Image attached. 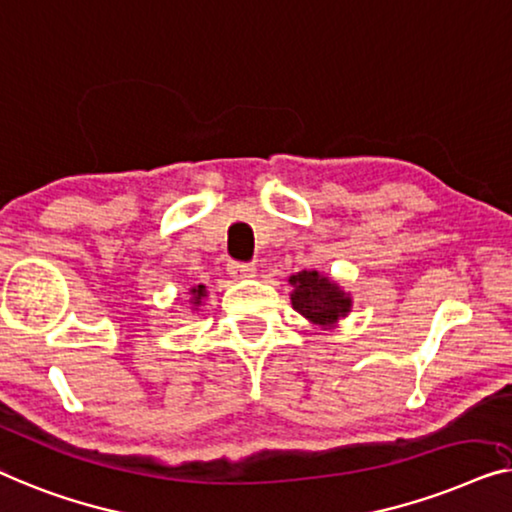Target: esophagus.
Wrapping results in <instances>:
<instances>
[{
	"label": "esophagus",
	"instance_id": "1",
	"mask_svg": "<svg viewBox=\"0 0 512 512\" xmlns=\"http://www.w3.org/2000/svg\"><path fill=\"white\" fill-rule=\"evenodd\" d=\"M227 271L232 278H253L255 276V264H246V262H229Z\"/></svg>",
	"mask_w": 512,
	"mask_h": 512
}]
</instances>
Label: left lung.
I'll list each match as a JSON object with an SVG mask.
<instances>
[{
	"mask_svg": "<svg viewBox=\"0 0 512 512\" xmlns=\"http://www.w3.org/2000/svg\"><path fill=\"white\" fill-rule=\"evenodd\" d=\"M290 285L294 287L290 294L292 308L313 325L331 329L350 313V294H345L329 276L318 271H299L290 276Z\"/></svg>",
	"mask_w": 512,
	"mask_h": 512,
	"instance_id": "8db88e82",
	"label": "left lung"
}]
</instances>
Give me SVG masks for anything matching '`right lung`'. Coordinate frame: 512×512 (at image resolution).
<instances>
[{
    "instance_id": "obj_1",
    "label": "right lung",
    "mask_w": 512,
    "mask_h": 512,
    "mask_svg": "<svg viewBox=\"0 0 512 512\" xmlns=\"http://www.w3.org/2000/svg\"><path fill=\"white\" fill-rule=\"evenodd\" d=\"M190 294H192L190 304H192V306H201V301L206 299V287H204V285H197V287H192Z\"/></svg>"
}]
</instances>
